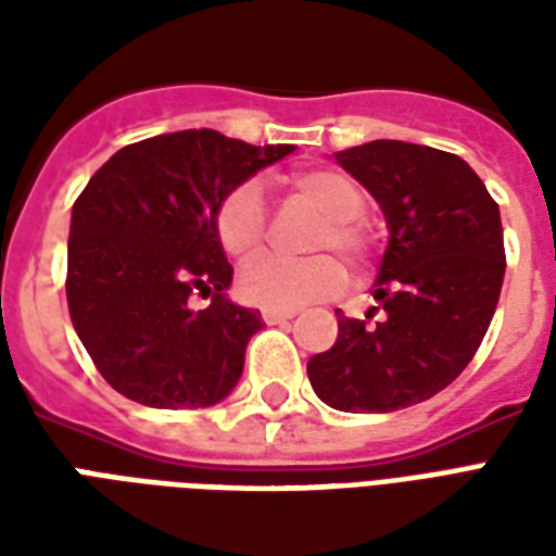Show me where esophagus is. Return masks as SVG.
Here are the masks:
<instances>
[{
  "label": "esophagus",
  "mask_w": 556,
  "mask_h": 556,
  "mask_svg": "<svg viewBox=\"0 0 556 556\" xmlns=\"http://www.w3.org/2000/svg\"><path fill=\"white\" fill-rule=\"evenodd\" d=\"M289 318H294V309H262V321L265 325H282Z\"/></svg>",
  "instance_id": "1"
}]
</instances>
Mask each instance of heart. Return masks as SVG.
Instances as JSON below:
<instances>
[{"instance_id":"1","label":"heart","mask_w":556,"mask_h":556,"mask_svg":"<svg viewBox=\"0 0 556 556\" xmlns=\"http://www.w3.org/2000/svg\"><path fill=\"white\" fill-rule=\"evenodd\" d=\"M291 193L325 211V219L315 226L309 247L313 250H337L351 265L369 258L372 241L363 226L366 193L351 175L337 169H306L289 178ZM214 235L223 253L235 262H253L265 250L267 207L258 184L243 181L223 195L214 211ZM342 265L333 255L318 253L306 258H282L267 255L238 277V298L267 309H298L303 303L327 298L342 286Z\"/></svg>"}]
</instances>
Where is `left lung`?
<instances>
[{
  "mask_svg": "<svg viewBox=\"0 0 556 556\" xmlns=\"http://www.w3.org/2000/svg\"><path fill=\"white\" fill-rule=\"evenodd\" d=\"M337 160L378 199L390 223L375 306L339 315L333 349L306 363L330 408L387 414L426 402L473 361L501 298L506 250L497 202L465 160L375 139ZM378 308L381 323H369Z\"/></svg>",
  "mask_w": 556,
  "mask_h": 556,
  "instance_id": "8db88e82",
  "label": "left lung"
}]
</instances>
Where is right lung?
<instances>
[{"instance_id":"add662e5","label":"right lung","mask_w":556,"mask_h":556,"mask_svg":"<svg viewBox=\"0 0 556 556\" xmlns=\"http://www.w3.org/2000/svg\"><path fill=\"white\" fill-rule=\"evenodd\" d=\"M294 146L181 130L115 151L74 202L67 313L103 381L148 408H207L231 393L258 309L226 298L214 235L223 195ZM206 306L195 311L192 298Z\"/></svg>"}]
</instances>
